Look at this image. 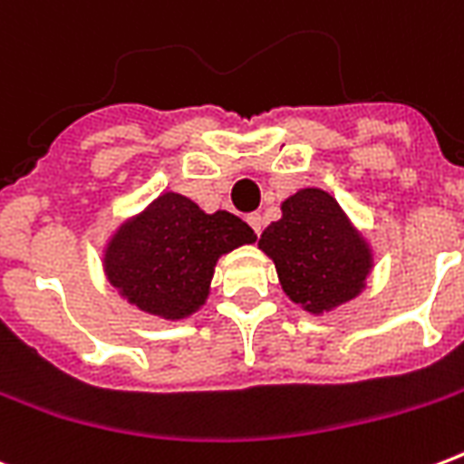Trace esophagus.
Returning a JSON list of instances; mask_svg holds the SVG:
<instances>
[{
    "mask_svg": "<svg viewBox=\"0 0 464 464\" xmlns=\"http://www.w3.org/2000/svg\"><path fill=\"white\" fill-rule=\"evenodd\" d=\"M247 224L253 226V231L257 233V236H260L262 228H265V221H262L260 214H250V217H247Z\"/></svg>",
    "mask_w": 464,
    "mask_h": 464,
    "instance_id": "esophagus-1",
    "label": "esophagus"
}]
</instances>
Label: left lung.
<instances>
[{
    "mask_svg": "<svg viewBox=\"0 0 464 464\" xmlns=\"http://www.w3.org/2000/svg\"><path fill=\"white\" fill-rule=\"evenodd\" d=\"M284 294L310 315H324L366 289L373 250L323 188H301L282 202V218L262 231Z\"/></svg>",
    "mask_w": 464,
    "mask_h": 464,
    "instance_id": "left-lung-1",
    "label": "left lung"
}]
</instances>
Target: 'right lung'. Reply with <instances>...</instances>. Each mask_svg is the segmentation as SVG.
Returning a JSON list of instances; mask_svg holds the SVG:
<instances>
[{
	"label": "right lung",
	"instance_id": "1",
	"mask_svg": "<svg viewBox=\"0 0 464 464\" xmlns=\"http://www.w3.org/2000/svg\"><path fill=\"white\" fill-rule=\"evenodd\" d=\"M255 240L231 211L207 214L185 195L163 192L111 233L103 272L127 304L175 323L207 304L218 257Z\"/></svg>",
	"mask_w": 464,
	"mask_h": 464
}]
</instances>
